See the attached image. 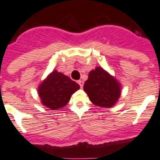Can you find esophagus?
Masks as SVG:
<instances>
[{
    "mask_svg": "<svg viewBox=\"0 0 160 160\" xmlns=\"http://www.w3.org/2000/svg\"><path fill=\"white\" fill-rule=\"evenodd\" d=\"M78 84L80 86V88H82L84 86V81L83 80H78Z\"/></svg>",
    "mask_w": 160,
    "mask_h": 160,
    "instance_id": "34e87169",
    "label": "esophagus"
}]
</instances>
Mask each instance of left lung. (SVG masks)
<instances>
[{
	"instance_id": "left-lung-1",
	"label": "left lung",
	"mask_w": 160,
	"mask_h": 160,
	"mask_svg": "<svg viewBox=\"0 0 160 160\" xmlns=\"http://www.w3.org/2000/svg\"><path fill=\"white\" fill-rule=\"evenodd\" d=\"M84 90L94 105L105 108L112 107L121 94L118 82L101 68L89 72Z\"/></svg>"
}]
</instances>
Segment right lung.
<instances>
[{
	"mask_svg": "<svg viewBox=\"0 0 160 160\" xmlns=\"http://www.w3.org/2000/svg\"><path fill=\"white\" fill-rule=\"evenodd\" d=\"M80 88V85L69 77L54 71L38 88L42 103L51 109H61L68 103L71 96Z\"/></svg>",
	"mask_w": 160,
	"mask_h": 160,
	"instance_id": "right-lung-1",
	"label": "right lung"
}]
</instances>
